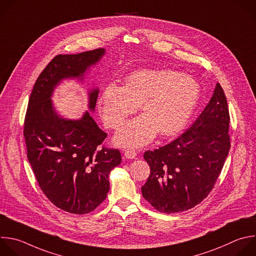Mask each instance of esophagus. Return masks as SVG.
Returning <instances> with one entry per match:
<instances>
[{
  "label": "esophagus",
  "instance_id": "obj_1",
  "mask_svg": "<svg viewBox=\"0 0 256 256\" xmlns=\"http://www.w3.org/2000/svg\"><path fill=\"white\" fill-rule=\"evenodd\" d=\"M124 156L128 158H134L136 156V152L134 150H124Z\"/></svg>",
  "mask_w": 256,
  "mask_h": 256
}]
</instances>
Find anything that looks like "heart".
I'll list each match as a JSON object with an SVG mask.
<instances>
[{
	"label": "heart",
	"mask_w": 256,
	"mask_h": 256,
	"mask_svg": "<svg viewBox=\"0 0 256 256\" xmlns=\"http://www.w3.org/2000/svg\"><path fill=\"white\" fill-rule=\"evenodd\" d=\"M201 88L188 74L170 69H140L130 73L122 88L106 85L98 108L104 124L118 130L136 112L138 106L144 116L130 122L116 134V142L128 146H140L156 134L171 136L181 132L192 116Z\"/></svg>",
	"instance_id": "obj_1"
}]
</instances>
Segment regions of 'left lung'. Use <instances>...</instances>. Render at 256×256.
Instances as JSON below:
<instances>
[{"label": "left lung", "instance_id": "8db88e82", "mask_svg": "<svg viewBox=\"0 0 256 256\" xmlns=\"http://www.w3.org/2000/svg\"><path fill=\"white\" fill-rule=\"evenodd\" d=\"M229 122L227 100L217 83L209 104L187 130L144 154L150 174L142 194L156 210L186 211L209 195L230 150Z\"/></svg>", "mask_w": 256, "mask_h": 256}]
</instances>
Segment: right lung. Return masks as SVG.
<instances>
[{
	"label": "right lung",
	"mask_w": 256,
	"mask_h": 256,
	"mask_svg": "<svg viewBox=\"0 0 256 256\" xmlns=\"http://www.w3.org/2000/svg\"><path fill=\"white\" fill-rule=\"evenodd\" d=\"M104 54L98 48L55 56L37 78L24 120L27 158L39 187L58 208L73 214L94 211L110 190L108 175L122 162L118 148L100 146L108 134L86 112L79 120H64L52 106L51 96L64 78H79ZM98 90L90 92L94 110Z\"/></svg>",
	"instance_id": "add662e5"
}]
</instances>
